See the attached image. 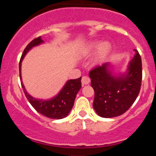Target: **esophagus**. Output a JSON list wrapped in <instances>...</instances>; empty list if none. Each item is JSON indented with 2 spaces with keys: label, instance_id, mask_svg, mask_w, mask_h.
<instances>
[{
  "label": "esophagus",
  "instance_id": "esophagus-1",
  "mask_svg": "<svg viewBox=\"0 0 156 156\" xmlns=\"http://www.w3.org/2000/svg\"><path fill=\"white\" fill-rule=\"evenodd\" d=\"M90 82V78L88 76H83L81 79V83L83 85H87Z\"/></svg>",
  "mask_w": 156,
  "mask_h": 156
}]
</instances>
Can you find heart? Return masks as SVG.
I'll return each mask as SVG.
<instances>
[{"instance_id":"heart-1","label":"heart","mask_w":156,"mask_h":156,"mask_svg":"<svg viewBox=\"0 0 156 156\" xmlns=\"http://www.w3.org/2000/svg\"><path fill=\"white\" fill-rule=\"evenodd\" d=\"M98 50L96 55V60L100 61L106 56L111 50V44L108 42H101L99 41L90 42L82 48L80 55L83 56H89Z\"/></svg>"}]
</instances>
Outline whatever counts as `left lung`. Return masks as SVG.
Here are the masks:
<instances>
[{
    "mask_svg": "<svg viewBox=\"0 0 156 156\" xmlns=\"http://www.w3.org/2000/svg\"><path fill=\"white\" fill-rule=\"evenodd\" d=\"M128 64L125 73H113L110 62H105L89 72L94 90L93 107L100 117L112 118L128 110L136 99L141 88L142 70L139 52Z\"/></svg>",
    "mask_w": 156,
    "mask_h": 156,
    "instance_id": "8db88e82",
    "label": "left lung"
}]
</instances>
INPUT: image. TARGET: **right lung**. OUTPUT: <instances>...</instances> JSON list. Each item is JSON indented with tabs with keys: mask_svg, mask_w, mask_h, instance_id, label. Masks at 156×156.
<instances>
[{
	"mask_svg": "<svg viewBox=\"0 0 156 156\" xmlns=\"http://www.w3.org/2000/svg\"><path fill=\"white\" fill-rule=\"evenodd\" d=\"M43 43L44 41L42 40L41 37H39L32 40L25 48L19 64L21 85H22L23 92L25 93L26 98L37 112L51 119H63L67 117L70 112L74 105L77 93L81 88V82H80L81 77L77 79L68 80L56 95L48 100L37 99L32 97L31 94L27 92L23 83L22 76H21V65H22L23 58L30 50Z\"/></svg>",
	"mask_w": 156,
	"mask_h": 156,
	"instance_id": "obj_1",
	"label": "right lung"
}]
</instances>
